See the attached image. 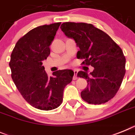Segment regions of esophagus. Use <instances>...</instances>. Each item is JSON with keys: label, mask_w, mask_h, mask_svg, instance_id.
<instances>
[{"label": "esophagus", "mask_w": 135, "mask_h": 135, "mask_svg": "<svg viewBox=\"0 0 135 135\" xmlns=\"http://www.w3.org/2000/svg\"><path fill=\"white\" fill-rule=\"evenodd\" d=\"M77 73H78V71L76 70H74V75L73 76V79L74 80H76V79H78V77H77Z\"/></svg>", "instance_id": "1"}]
</instances>
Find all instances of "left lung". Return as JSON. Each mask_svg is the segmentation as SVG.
Listing matches in <instances>:
<instances>
[{
    "mask_svg": "<svg viewBox=\"0 0 135 135\" xmlns=\"http://www.w3.org/2000/svg\"><path fill=\"white\" fill-rule=\"evenodd\" d=\"M61 31L75 40L80 50L77 58L82 65L94 69L89 74L79 71L77 76L87 79V87L81 91L82 99L89 104H100L116 95L126 73V58L120 47L109 35L87 23L64 22Z\"/></svg>",
    "mask_w": 135,
    "mask_h": 135,
    "instance_id": "left-lung-1",
    "label": "left lung"
}]
</instances>
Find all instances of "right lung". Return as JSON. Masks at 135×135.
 I'll return each instance as SVG.
<instances>
[{"mask_svg":"<svg viewBox=\"0 0 135 135\" xmlns=\"http://www.w3.org/2000/svg\"><path fill=\"white\" fill-rule=\"evenodd\" d=\"M60 25H42L28 31L17 41L9 63L20 93L32 107L40 110H52L61 105L63 90L74 76L72 70H62L49 77L42 66Z\"/></svg>","mask_w":135,"mask_h":135,"instance_id":"obj_1","label":"right lung"}]
</instances>
